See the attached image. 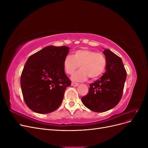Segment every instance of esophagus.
Listing matches in <instances>:
<instances>
[{"label":"esophagus","mask_w":148,"mask_h":148,"mask_svg":"<svg viewBox=\"0 0 148 148\" xmlns=\"http://www.w3.org/2000/svg\"><path fill=\"white\" fill-rule=\"evenodd\" d=\"M71 85H72L73 86H75V87H77V86H78V85H79V84L78 83H71Z\"/></svg>","instance_id":"34e87169"}]
</instances>
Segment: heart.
I'll return each instance as SVG.
<instances>
[{"label": "heart", "mask_w": 148, "mask_h": 148, "mask_svg": "<svg viewBox=\"0 0 148 148\" xmlns=\"http://www.w3.org/2000/svg\"><path fill=\"white\" fill-rule=\"evenodd\" d=\"M65 73L72 75L79 65L80 69L71 77L73 81L83 82L88 77L95 79L104 73L106 66V59L102 53L82 49L73 52L72 56H66L63 62Z\"/></svg>", "instance_id": "heart-1"}]
</instances>
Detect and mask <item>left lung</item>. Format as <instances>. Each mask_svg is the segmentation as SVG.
I'll return each mask as SVG.
<instances>
[{
    "mask_svg": "<svg viewBox=\"0 0 148 148\" xmlns=\"http://www.w3.org/2000/svg\"><path fill=\"white\" fill-rule=\"evenodd\" d=\"M104 50L106 72L95 83L89 84L88 94L82 97L83 104L96 112H106L119 104L127 78V72L121 58L109 49Z\"/></svg>",
    "mask_w": 148,
    "mask_h": 148,
    "instance_id": "1",
    "label": "left lung"
}]
</instances>
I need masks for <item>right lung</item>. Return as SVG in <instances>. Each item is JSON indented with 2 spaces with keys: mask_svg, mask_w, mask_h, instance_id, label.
Wrapping results in <instances>:
<instances>
[{
  "mask_svg": "<svg viewBox=\"0 0 148 148\" xmlns=\"http://www.w3.org/2000/svg\"><path fill=\"white\" fill-rule=\"evenodd\" d=\"M69 49L65 46H49L26 61L21 75V88L26 104L34 112L48 114L60 106L66 88L71 85L63 65Z\"/></svg>",
  "mask_w": 148,
  "mask_h": 148,
  "instance_id": "obj_1",
  "label": "right lung"
}]
</instances>
